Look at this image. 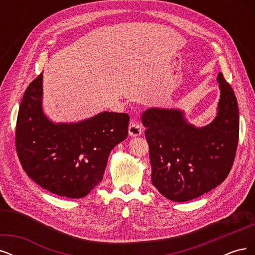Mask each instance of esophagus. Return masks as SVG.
Instances as JSON below:
<instances>
[{
  "mask_svg": "<svg viewBox=\"0 0 255 255\" xmlns=\"http://www.w3.org/2000/svg\"><path fill=\"white\" fill-rule=\"evenodd\" d=\"M142 127L139 125V122H137L136 120H133L129 123L128 127V134L132 137H137L140 136L142 134Z\"/></svg>",
  "mask_w": 255,
  "mask_h": 255,
  "instance_id": "34e87169",
  "label": "esophagus"
}]
</instances>
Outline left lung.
<instances>
[{
	"mask_svg": "<svg viewBox=\"0 0 255 255\" xmlns=\"http://www.w3.org/2000/svg\"><path fill=\"white\" fill-rule=\"evenodd\" d=\"M217 115L198 128L177 109L151 107L141 115L150 149L153 186L174 202H185L218 186L232 168L238 143L239 113L230 84L218 73Z\"/></svg>",
	"mask_w": 255,
	"mask_h": 255,
	"instance_id": "8db88e82",
	"label": "left lung"
}]
</instances>
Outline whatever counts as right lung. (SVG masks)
I'll return each instance as SVG.
<instances>
[{
	"instance_id": "1",
	"label": "right lung",
	"mask_w": 255,
	"mask_h": 255,
	"mask_svg": "<svg viewBox=\"0 0 255 255\" xmlns=\"http://www.w3.org/2000/svg\"><path fill=\"white\" fill-rule=\"evenodd\" d=\"M42 78L41 73L28 85L19 107L18 157L42 188L83 198L102 181L111 151L127 138L129 116L102 112L79 122H53L42 110Z\"/></svg>"
}]
</instances>
